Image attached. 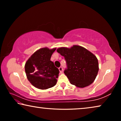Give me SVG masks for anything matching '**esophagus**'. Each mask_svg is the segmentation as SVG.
<instances>
[{
  "instance_id": "1",
  "label": "esophagus",
  "mask_w": 121,
  "mask_h": 121,
  "mask_svg": "<svg viewBox=\"0 0 121 121\" xmlns=\"http://www.w3.org/2000/svg\"><path fill=\"white\" fill-rule=\"evenodd\" d=\"M59 71H60V73H62V71H63V68H62V67H60V68H59Z\"/></svg>"
}]
</instances>
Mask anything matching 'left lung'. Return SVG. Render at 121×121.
<instances>
[{"instance_id":"obj_1","label":"left lung","mask_w":121,"mask_h":121,"mask_svg":"<svg viewBox=\"0 0 121 121\" xmlns=\"http://www.w3.org/2000/svg\"><path fill=\"white\" fill-rule=\"evenodd\" d=\"M57 52L65 57L67 68L64 73L71 84L82 88L93 82L99 71L98 61L95 55L78 45L70 48H60Z\"/></svg>"}]
</instances>
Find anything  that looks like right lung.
Segmentation results:
<instances>
[{
	"instance_id": "right-lung-1",
	"label": "right lung",
	"mask_w": 121,
	"mask_h": 121,
	"mask_svg": "<svg viewBox=\"0 0 121 121\" xmlns=\"http://www.w3.org/2000/svg\"><path fill=\"white\" fill-rule=\"evenodd\" d=\"M56 48L39 49L32 55L25 65L28 80L32 85L39 89H47L56 84L59 69L51 61V56Z\"/></svg>"
}]
</instances>
